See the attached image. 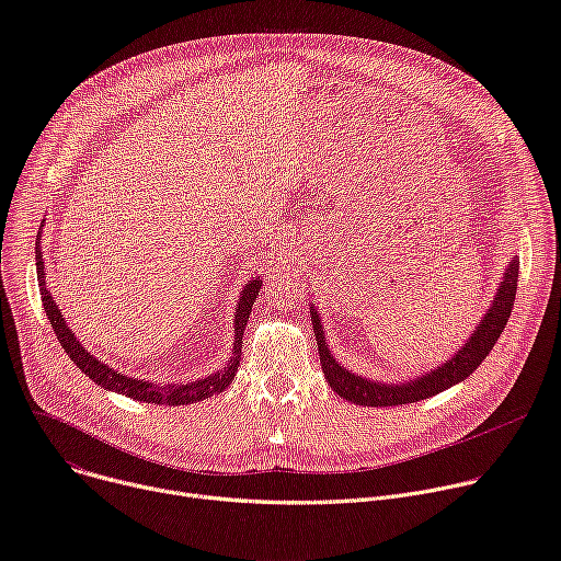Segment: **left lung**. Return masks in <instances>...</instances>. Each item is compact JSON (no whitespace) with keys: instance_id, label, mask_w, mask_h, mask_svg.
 Listing matches in <instances>:
<instances>
[{"instance_id":"left-lung-1","label":"left lung","mask_w":561,"mask_h":561,"mask_svg":"<svg viewBox=\"0 0 561 561\" xmlns=\"http://www.w3.org/2000/svg\"><path fill=\"white\" fill-rule=\"evenodd\" d=\"M517 277H519V264H517V260H513L511 266H507V271H505V277L499 286V293L494 295L490 311L485 313V318L481 320L479 329L468 340V344L461 351H458L451 360L440 365L436 371L425 374L423 378H416L412 382H402V385L371 382V380H365L360 376L348 374L346 369H342L335 363L333 355L329 353L324 335H322L320 318H318L316 309H311L313 331H316V337H318L320 365H322V371H324L329 385L333 387V391H337V396L346 398L353 404L396 407V404H407V402H416V400L436 396L438 391L466 380L485 360V355L490 353V348L494 346V342L503 333L505 322H507V318H511L513 304H515Z\"/></svg>"}]
</instances>
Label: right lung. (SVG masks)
<instances>
[{"mask_svg":"<svg viewBox=\"0 0 561 561\" xmlns=\"http://www.w3.org/2000/svg\"><path fill=\"white\" fill-rule=\"evenodd\" d=\"M37 245V243H35ZM35 260H37V282H39V295H42V304H44V311H46V318L50 322V327H54L62 348L67 351L69 358L76 363V367L80 371H84V376H89L95 385L105 387V389H112V391H118L127 398H134V400H140V402H147V404H192V402H198V400H206L208 396H217L221 393L234 378L237 374V367H239V355H241V348H243V329H245V322H248V316L252 311V304L254 299H257L260 295V288H262V282L260 279H252L243 293H241V299L237 304V318H234V348H232V358L228 363V367H224V371H217V374H210L208 378L203 380H196V382H187V385H165V387H159V385H151V382H142V380H136V378H127L118 371H114L112 367L98 363L91 353L84 351V346L73 337V333L69 331L62 313L58 311V304L54 301V297H50V290L46 288L44 284V262H42V254H39V245L35 248Z\"/></svg>","mask_w":561,"mask_h":561,"instance_id":"add662e5","label":"right lung"}]
</instances>
